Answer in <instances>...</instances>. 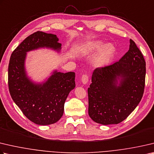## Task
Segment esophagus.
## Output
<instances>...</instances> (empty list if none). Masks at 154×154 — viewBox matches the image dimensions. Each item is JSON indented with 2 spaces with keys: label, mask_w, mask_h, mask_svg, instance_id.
Segmentation results:
<instances>
[{
  "label": "esophagus",
  "mask_w": 154,
  "mask_h": 154,
  "mask_svg": "<svg viewBox=\"0 0 154 154\" xmlns=\"http://www.w3.org/2000/svg\"><path fill=\"white\" fill-rule=\"evenodd\" d=\"M82 82L83 84H86L89 82V76L88 75H83L82 77Z\"/></svg>",
  "instance_id": "34e87169"
}]
</instances>
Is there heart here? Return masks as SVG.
Returning a JSON list of instances; mask_svg holds the SVG:
<instances>
[{
  "label": "heart",
  "instance_id": "1",
  "mask_svg": "<svg viewBox=\"0 0 154 154\" xmlns=\"http://www.w3.org/2000/svg\"><path fill=\"white\" fill-rule=\"evenodd\" d=\"M103 42L100 41H94L88 43L83 47V52L85 53H93L98 51L103 46ZM115 52V48L111 44H107L100 50L96 58L97 65H102L110 60Z\"/></svg>",
  "mask_w": 154,
  "mask_h": 154
}]
</instances>
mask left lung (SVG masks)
I'll use <instances>...</instances> for the list:
<instances>
[{
	"mask_svg": "<svg viewBox=\"0 0 154 154\" xmlns=\"http://www.w3.org/2000/svg\"><path fill=\"white\" fill-rule=\"evenodd\" d=\"M145 72L143 56L131 39L129 50L121 59L94 71L88 89L90 118L104 125L119 124L127 119L143 97Z\"/></svg>",
	"mask_w": 154,
	"mask_h": 154,
	"instance_id": "obj_1",
	"label": "left lung"
}]
</instances>
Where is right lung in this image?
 Segmentation results:
<instances>
[{
    "mask_svg": "<svg viewBox=\"0 0 154 154\" xmlns=\"http://www.w3.org/2000/svg\"><path fill=\"white\" fill-rule=\"evenodd\" d=\"M57 36L36 32L27 37L11 54L8 69L11 96L29 121L40 125L57 122L62 117L69 92L75 87L74 72L54 71L46 82L35 84L27 78L24 69L26 52L42 47L60 50Z\"/></svg>",
    "mask_w": 154,
    "mask_h": 154,
    "instance_id": "obj_1",
    "label": "right lung"
}]
</instances>
